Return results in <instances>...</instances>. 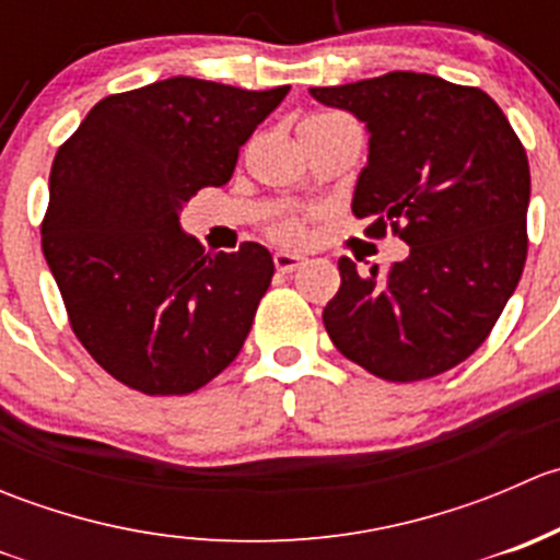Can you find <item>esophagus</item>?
<instances>
[{"label": "esophagus", "instance_id": "34e87169", "mask_svg": "<svg viewBox=\"0 0 560 560\" xmlns=\"http://www.w3.org/2000/svg\"><path fill=\"white\" fill-rule=\"evenodd\" d=\"M303 262H306V257H301V254H290V252L273 254V265L276 270H281V273H292V270L301 268Z\"/></svg>", "mask_w": 560, "mask_h": 560}]
</instances>
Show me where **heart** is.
<instances>
[{
  "label": "heart",
  "mask_w": 560,
  "mask_h": 560,
  "mask_svg": "<svg viewBox=\"0 0 560 560\" xmlns=\"http://www.w3.org/2000/svg\"><path fill=\"white\" fill-rule=\"evenodd\" d=\"M270 233H273V238H279V241H284V244H295L298 238H301V224L295 222V219H284V222H279L276 224L273 230H270Z\"/></svg>",
  "instance_id": "obj_1"
}]
</instances>
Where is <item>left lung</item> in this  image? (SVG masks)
Returning <instances> with one entry per match:
<instances>
[{
  "label": "left lung",
  "mask_w": 560,
  "mask_h": 560,
  "mask_svg": "<svg viewBox=\"0 0 560 560\" xmlns=\"http://www.w3.org/2000/svg\"><path fill=\"white\" fill-rule=\"evenodd\" d=\"M369 129L352 211L406 241L387 273L338 259L341 287L322 312L338 352L387 382L455 369L493 330L521 281L530 200L528 156L501 107L474 86L387 72L308 89Z\"/></svg>",
  "instance_id": "1"
}]
</instances>
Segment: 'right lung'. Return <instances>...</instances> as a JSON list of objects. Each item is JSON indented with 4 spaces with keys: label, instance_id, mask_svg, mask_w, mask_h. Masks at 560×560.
Here are the masks:
<instances>
[{
    "label": "right lung",
    "instance_id": "1",
    "mask_svg": "<svg viewBox=\"0 0 560 560\" xmlns=\"http://www.w3.org/2000/svg\"><path fill=\"white\" fill-rule=\"evenodd\" d=\"M287 92L175 75L100 100L56 151L43 254L72 332L121 385L186 395L238 358L273 257L259 244L206 254L178 213L228 184Z\"/></svg>",
    "mask_w": 560,
    "mask_h": 560
}]
</instances>
